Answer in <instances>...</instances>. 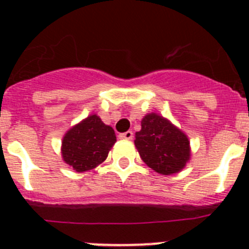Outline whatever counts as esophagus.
<instances>
[{
	"instance_id": "1",
	"label": "esophagus",
	"mask_w": 249,
	"mask_h": 249,
	"mask_svg": "<svg viewBox=\"0 0 249 249\" xmlns=\"http://www.w3.org/2000/svg\"><path fill=\"white\" fill-rule=\"evenodd\" d=\"M118 137H120L121 140H132V138H133V132L127 131V132H124V133H121Z\"/></svg>"
}]
</instances>
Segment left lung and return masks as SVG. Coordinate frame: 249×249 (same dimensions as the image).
<instances>
[{
	"instance_id": "obj_1",
	"label": "left lung",
	"mask_w": 249,
	"mask_h": 249,
	"mask_svg": "<svg viewBox=\"0 0 249 249\" xmlns=\"http://www.w3.org/2000/svg\"><path fill=\"white\" fill-rule=\"evenodd\" d=\"M135 144L141 158L162 175L179 172L190 160V141L183 132L156 113L144 116Z\"/></svg>"
}]
</instances>
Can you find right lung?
I'll return each mask as SVG.
<instances>
[{
  "label": "right lung",
  "instance_id": "add662e5",
  "mask_svg": "<svg viewBox=\"0 0 249 249\" xmlns=\"http://www.w3.org/2000/svg\"><path fill=\"white\" fill-rule=\"evenodd\" d=\"M116 142L112 127L92 114L66 133L62 141V157L77 172L97 167L107 158Z\"/></svg>",
  "mask_w": 249,
  "mask_h": 249
}]
</instances>
